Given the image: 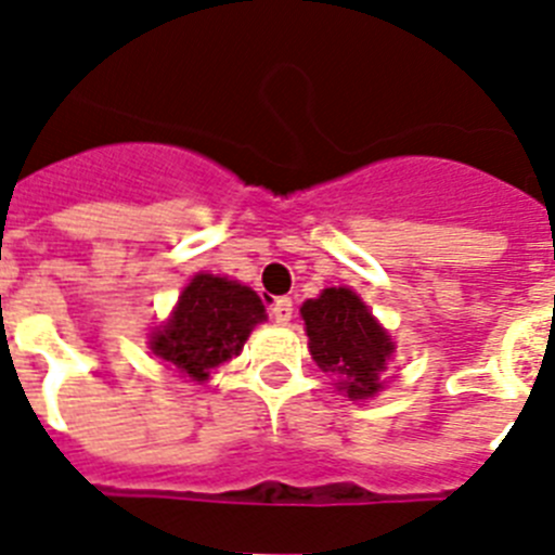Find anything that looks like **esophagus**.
I'll use <instances>...</instances> for the list:
<instances>
[{
  "instance_id": "esophagus-1",
  "label": "esophagus",
  "mask_w": 555,
  "mask_h": 555,
  "mask_svg": "<svg viewBox=\"0 0 555 555\" xmlns=\"http://www.w3.org/2000/svg\"><path fill=\"white\" fill-rule=\"evenodd\" d=\"M270 315L276 324H287L293 319V301L287 296H279V299L270 301Z\"/></svg>"
}]
</instances>
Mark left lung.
I'll use <instances>...</instances> for the list:
<instances>
[{
	"label": "left lung",
	"mask_w": 555,
	"mask_h": 555,
	"mask_svg": "<svg viewBox=\"0 0 555 555\" xmlns=\"http://www.w3.org/2000/svg\"><path fill=\"white\" fill-rule=\"evenodd\" d=\"M307 347L319 370L338 375V389L349 400H366L384 389L386 361L395 341L349 287H324L319 299L301 305Z\"/></svg>",
	"instance_id": "obj_1"
}]
</instances>
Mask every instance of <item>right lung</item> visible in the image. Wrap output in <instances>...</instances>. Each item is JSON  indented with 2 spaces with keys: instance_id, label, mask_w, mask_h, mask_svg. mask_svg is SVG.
<instances>
[{
  "instance_id": "add662e5",
  "label": "right lung",
  "mask_w": 555,
  "mask_h": 555,
  "mask_svg": "<svg viewBox=\"0 0 555 555\" xmlns=\"http://www.w3.org/2000/svg\"><path fill=\"white\" fill-rule=\"evenodd\" d=\"M264 319L262 299L250 287L197 273L183 287L169 319L149 335V349L169 370L203 384L211 370L240 356L250 330Z\"/></svg>"
}]
</instances>
